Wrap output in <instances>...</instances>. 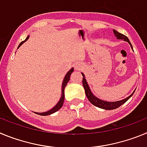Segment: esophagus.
Returning a JSON list of instances; mask_svg holds the SVG:
<instances>
[{
	"label": "esophagus",
	"mask_w": 147,
	"mask_h": 147,
	"mask_svg": "<svg viewBox=\"0 0 147 147\" xmlns=\"http://www.w3.org/2000/svg\"><path fill=\"white\" fill-rule=\"evenodd\" d=\"M82 68V63H80V62H78V63H76L74 65V69L76 71H80Z\"/></svg>",
	"instance_id": "1"
}]
</instances>
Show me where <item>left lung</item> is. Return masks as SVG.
I'll use <instances>...</instances> for the list:
<instances>
[{"mask_svg":"<svg viewBox=\"0 0 147 147\" xmlns=\"http://www.w3.org/2000/svg\"><path fill=\"white\" fill-rule=\"evenodd\" d=\"M113 33L115 34V37L117 40H123L124 41H126L131 46V49H132V45L131 44V42H129V39L127 38V37H126L125 35L119 33L117 31H115V30L113 29ZM82 74L83 76V79H82V85L83 87H84V89L85 90V94H86V96L88 97V100H89V102L93 105L94 106H96V107H99V108H102L104 109V110H114V109H116L118 107H119L121 105H122L123 104L127 102V100L129 99L131 96H132L133 93L135 92V90L133 93H132L131 95H129V96L127 97L126 98H124V99L120 100V101H116V102H107V101H105V100H102V99H100L98 98V97H96L92 93L91 90L90 88L89 85H88V83L87 82L86 79H85V74L82 73Z\"/></svg>","mask_w":147,"mask_h":147,"instance_id":"1","label":"left lung"}]
</instances>
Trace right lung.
<instances>
[{
	"instance_id": "obj_1",
	"label": "right lung",
	"mask_w": 147,
	"mask_h": 147,
	"mask_svg": "<svg viewBox=\"0 0 147 147\" xmlns=\"http://www.w3.org/2000/svg\"><path fill=\"white\" fill-rule=\"evenodd\" d=\"M28 38H29V35H28V37H26V39L24 41H22V42H20V45H18V49H19V48L20 47V45H21L23 42H25L26 40H28ZM73 71H74V67H72L71 70H69V71H68V72L66 74V75L65 76L64 79H63V82H62V92H61V97H60V98H59V102H57V105H56L55 106L53 107V108H51L50 110H49V111H46V112H43V113L34 112L35 113L38 114V115H51V114H53L54 113L57 112V110H59V109L62 107V105H63V102H64V98H65V86L67 85V83L68 82V81L70 80V76H71V74H72Z\"/></svg>"
}]
</instances>
